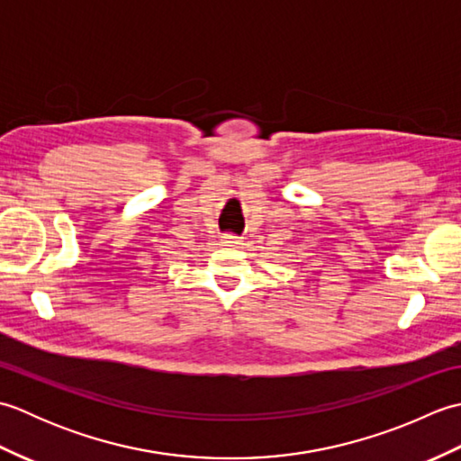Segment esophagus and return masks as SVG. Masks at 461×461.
<instances>
[{
	"instance_id": "esophagus-1",
	"label": "esophagus",
	"mask_w": 461,
	"mask_h": 461,
	"mask_svg": "<svg viewBox=\"0 0 461 461\" xmlns=\"http://www.w3.org/2000/svg\"><path fill=\"white\" fill-rule=\"evenodd\" d=\"M221 243H223L225 248H238L240 243H241V238L236 236V233H223Z\"/></svg>"
}]
</instances>
